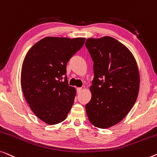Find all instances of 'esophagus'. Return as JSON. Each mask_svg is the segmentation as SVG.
I'll return each mask as SVG.
<instances>
[{
    "label": "esophagus",
    "instance_id": "34e87169",
    "mask_svg": "<svg viewBox=\"0 0 157 157\" xmlns=\"http://www.w3.org/2000/svg\"><path fill=\"white\" fill-rule=\"evenodd\" d=\"M82 87H78L77 88V92H78V93H79V92L82 91Z\"/></svg>",
    "mask_w": 157,
    "mask_h": 157
}]
</instances>
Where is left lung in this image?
I'll return each instance as SVG.
<instances>
[{
    "label": "left lung",
    "instance_id": "1",
    "mask_svg": "<svg viewBox=\"0 0 157 157\" xmlns=\"http://www.w3.org/2000/svg\"><path fill=\"white\" fill-rule=\"evenodd\" d=\"M85 46L94 71L86 112L92 124L106 129L122 121L135 103L140 90L137 65L128 48L113 37L88 38Z\"/></svg>",
    "mask_w": 157,
    "mask_h": 157
}]
</instances>
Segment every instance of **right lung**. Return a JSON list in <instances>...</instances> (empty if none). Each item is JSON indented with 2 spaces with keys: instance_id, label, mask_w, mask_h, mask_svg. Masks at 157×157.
Here are the masks:
<instances>
[{
  "instance_id": "obj_1",
  "label": "right lung",
  "mask_w": 157,
  "mask_h": 157,
  "mask_svg": "<svg viewBox=\"0 0 157 157\" xmlns=\"http://www.w3.org/2000/svg\"><path fill=\"white\" fill-rule=\"evenodd\" d=\"M85 38L46 37L30 48L21 70V87L30 109L42 121L56 124L66 119L76 90L69 85L66 66Z\"/></svg>"
}]
</instances>
